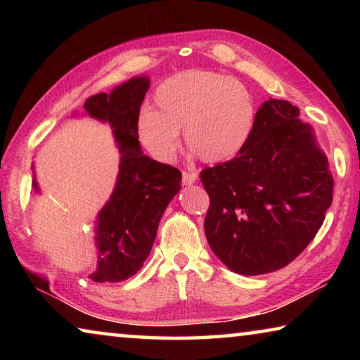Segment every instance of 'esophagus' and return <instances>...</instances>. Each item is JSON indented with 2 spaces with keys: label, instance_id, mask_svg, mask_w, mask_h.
Returning <instances> with one entry per match:
<instances>
[{
  "label": "esophagus",
  "instance_id": "esophagus-1",
  "mask_svg": "<svg viewBox=\"0 0 360 360\" xmlns=\"http://www.w3.org/2000/svg\"><path fill=\"white\" fill-rule=\"evenodd\" d=\"M195 181H197V174L195 173H191V172L182 173V184L184 186H191Z\"/></svg>",
  "mask_w": 360,
  "mask_h": 360
}]
</instances>
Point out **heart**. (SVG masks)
<instances>
[{
	"instance_id": "obj_1",
	"label": "heart",
	"mask_w": 360,
	"mask_h": 360,
	"mask_svg": "<svg viewBox=\"0 0 360 360\" xmlns=\"http://www.w3.org/2000/svg\"><path fill=\"white\" fill-rule=\"evenodd\" d=\"M257 119V100L245 84L221 72L191 70L158 85L154 109L138 115L136 136L152 157L169 162L184 131L187 149L216 165L246 149Z\"/></svg>"
}]
</instances>
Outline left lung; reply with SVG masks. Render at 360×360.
I'll return each instance as SVG.
<instances>
[{
    "mask_svg": "<svg viewBox=\"0 0 360 360\" xmlns=\"http://www.w3.org/2000/svg\"><path fill=\"white\" fill-rule=\"evenodd\" d=\"M298 115L300 109L285 100L262 103L246 149L200 173L211 200L206 240L238 275L288 265L314 238L332 205L327 155Z\"/></svg>",
    "mask_w": 360,
    "mask_h": 360,
    "instance_id": "1",
    "label": "left lung"
}]
</instances>
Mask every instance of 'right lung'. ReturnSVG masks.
<instances>
[{
  "instance_id": "1",
  "label": "right lung",
  "mask_w": 360,
  "mask_h": 360,
  "mask_svg": "<svg viewBox=\"0 0 360 360\" xmlns=\"http://www.w3.org/2000/svg\"><path fill=\"white\" fill-rule=\"evenodd\" d=\"M149 76H136L114 87L109 94L90 96L84 112L112 129L120 154L114 191L95 219L96 268L89 278L95 283H119L143 266L154 245L158 222L167 206L181 191L178 168L148 157L136 136V120ZM33 169V191L41 193Z\"/></svg>"
}]
</instances>
